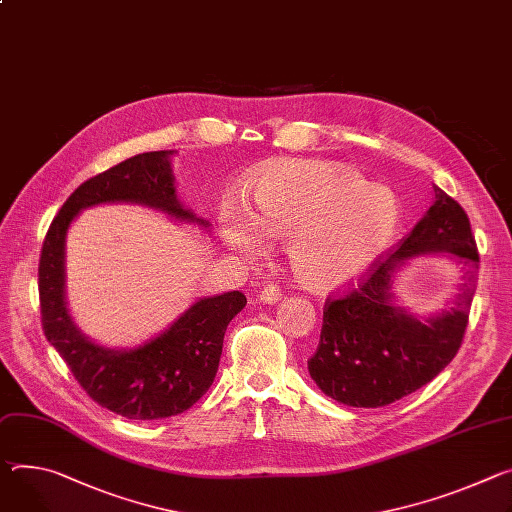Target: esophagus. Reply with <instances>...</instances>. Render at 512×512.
<instances>
[{"label":"esophagus","instance_id":"1","mask_svg":"<svg viewBox=\"0 0 512 512\" xmlns=\"http://www.w3.org/2000/svg\"><path fill=\"white\" fill-rule=\"evenodd\" d=\"M259 298H261V302H265V304H275L277 300H282V290L277 288V286H265L261 292H259Z\"/></svg>","mask_w":512,"mask_h":512}]
</instances>
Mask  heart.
Wrapping results in <instances>:
<instances>
[{
    "label": "heart",
    "instance_id": "1",
    "mask_svg": "<svg viewBox=\"0 0 512 512\" xmlns=\"http://www.w3.org/2000/svg\"><path fill=\"white\" fill-rule=\"evenodd\" d=\"M249 212L222 210L224 241L255 251L263 237H292L290 261L314 288L361 275L388 245L398 220L394 196L353 169L327 161H284L259 169L251 181Z\"/></svg>",
    "mask_w": 512,
    "mask_h": 512
}]
</instances>
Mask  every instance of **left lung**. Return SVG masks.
Returning a JSON list of instances; mask_svg holds the SVG:
<instances>
[{
    "instance_id": "obj_1",
    "label": "left lung",
    "mask_w": 512,
    "mask_h": 512,
    "mask_svg": "<svg viewBox=\"0 0 512 512\" xmlns=\"http://www.w3.org/2000/svg\"><path fill=\"white\" fill-rule=\"evenodd\" d=\"M437 250L466 262L469 275L456 306L421 323L393 308L391 275L406 258ZM478 269L466 210L435 185V204L396 249L371 263L355 286L324 302L320 341L308 359L316 386L337 402L378 408L429 384L463 343Z\"/></svg>"
}]
</instances>
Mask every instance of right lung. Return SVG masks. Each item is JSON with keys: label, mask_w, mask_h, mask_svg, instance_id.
I'll return each mask as SVG.
<instances>
[{"label": "right lung", "mask_w": 512, "mask_h": 512, "mask_svg": "<svg viewBox=\"0 0 512 512\" xmlns=\"http://www.w3.org/2000/svg\"><path fill=\"white\" fill-rule=\"evenodd\" d=\"M169 155L171 151L134 155L83 181L51 222L38 263L44 337L65 359L91 400L138 421L175 416L208 392L218 371L224 331L247 304L241 292L202 298L165 333L130 351L94 345L73 324L63 288L65 235L81 208L102 202H136L175 218L198 220L177 202Z\"/></svg>", "instance_id": "obj_1"}]
</instances>
